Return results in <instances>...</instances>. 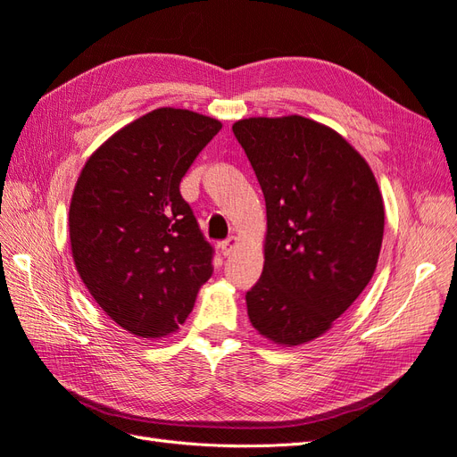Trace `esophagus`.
Masks as SVG:
<instances>
[{"mask_svg": "<svg viewBox=\"0 0 457 457\" xmlns=\"http://www.w3.org/2000/svg\"><path fill=\"white\" fill-rule=\"evenodd\" d=\"M237 244H238V242H237V238L230 237V238L223 240V242H219V245H217V247H219V252L227 257V255H230V253L234 252V247H237Z\"/></svg>", "mask_w": 457, "mask_h": 457, "instance_id": "1", "label": "esophagus"}]
</instances>
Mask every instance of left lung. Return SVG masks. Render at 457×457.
I'll use <instances>...</instances> for the list:
<instances>
[{"label": "left lung", "mask_w": 457, "mask_h": 457, "mask_svg": "<svg viewBox=\"0 0 457 457\" xmlns=\"http://www.w3.org/2000/svg\"><path fill=\"white\" fill-rule=\"evenodd\" d=\"M267 205L265 265L245 294L267 339L292 347L322 336L376 270L385 212L370 165L322 123L303 116L232 126Z\"/></svg>", "instance_id": "1"}]
</instances>
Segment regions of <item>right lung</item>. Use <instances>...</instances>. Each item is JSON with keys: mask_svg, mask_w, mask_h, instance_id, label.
I'll return each instance as SVG.
<instances>
[{"mask_svg": "<svg viewBox=\"0 0 457 457\" xmlns=\"http://www.w3.org/2000/svg\"><path fill=\"white\" fill-rule=\"evenodd\" d=\"M219 129L190 110H152L96 148L78 177L68 213L76 269L129 334L179 329L213 274L215 252L179 185Z\"/></svg>", "mask_w": 457, "mask_h": 457, "instance_id": "add662e5", "label": "right lung"}]
</instances>
